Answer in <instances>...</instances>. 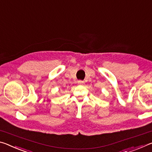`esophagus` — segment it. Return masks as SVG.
I'll return each instance as SVG.
<instances>
[{"mask_svg": "<svg viewBox=\"0 0 152 152\" xmlns=\"http://www.w3.org/2000/svg\"><path fill=\"white\" fill-rule=\"evenodd\" d=\"M78 82L79 84H84V82L83 81H81V80H79Z\"/></svg>", "mask_w": 152, "mask_h": 152, "instance_id": "34e87169", "label": "esophagus"}]
</instances>
